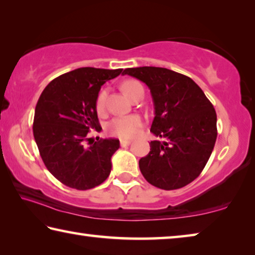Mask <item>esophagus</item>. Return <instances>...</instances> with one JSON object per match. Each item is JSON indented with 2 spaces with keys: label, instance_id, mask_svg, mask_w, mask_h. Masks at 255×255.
I'll return each mask as SVG.
<instances>
[{
  "label": "esophagus",
  "instance_id": "1",
  "mask_svg": "<svg viewBox=\"0 0 255 255\" xmlns=\"http://www.w3.org/2000/svg\"><path fill=\"white\" fill-rule=\"evenodd\" d=\"M131 141L128 140V139H120V146L122 147H127V146L130 145Z\"/></svg>",
  "mask_w": 255,
  "mask_h": 255
}]
</instances>
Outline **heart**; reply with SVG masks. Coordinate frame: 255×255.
<instances>
[{"label": "heart", "mask_w": 255, "mask_h": 255, "mask_svg": "<svg viewBox=\"0 0 255 255\" xmlns=\"http://www.w3.org/2000/svg\"><path fill=\"white\" fill-rule=\"evenodd\" d=\"M141 86L139 82L135 80H129L124 82L122 88L123 91L127 94L129 98L132 97L133 92L136 91L137 88ZM107 99V92L101 91L97 99V109L98 111H102L105 109ZM141 126V118L137 115L126 116V117H117L114 118L111 122L108 124V131H109L112 136L120 137V138H129L135 135L137 132L138 128Z\"/></svg>", "instance_id": "b5f03b06"}]
</instances>
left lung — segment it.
I'll list each match as a JSON object with an SVG mask.
<instances>
[{
	"mask_svg": "<svg viewBox=\"0 0 255 255\" xmlns=\"http://www.w3.org/2000/svg\"><path fill=\"white\" fill-rule=\"evenodd\" d=\"M124 75L148 86L155 117L150 127L162 141L152 140L150 150L139 159L147 182L159 189L175 190L199 176L217 138L214 106L190 77L163 67L126 68Z\"/></svg>",
	"mask_w": 255,
	"mask_h": 255,
	"instance_id": "left-lung-1",
	"label": "left lung"
}]
</instances>
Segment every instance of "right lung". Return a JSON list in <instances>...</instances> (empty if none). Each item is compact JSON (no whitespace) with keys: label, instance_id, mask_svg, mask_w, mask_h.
<instances>
[{"label":"right lung","instance_id":"right-lung-1","mask_svg":"<svg viewBox=\"0 0 255 255\" xmlns=\"http://www.w3.org/2000/svg\"><path fill=\"white\" fill-rule=\"evenodd\" d=\"M123 68L81 67L56 77L37 102L33 137L45 165L56 179L77 190L106 181L119 140L107 138L85 146L90 129L100 130L97 99L101 86ZM90 144V143H89Z\"/></svg>","mask_w":255,"mask_h":255}]
</instances>
